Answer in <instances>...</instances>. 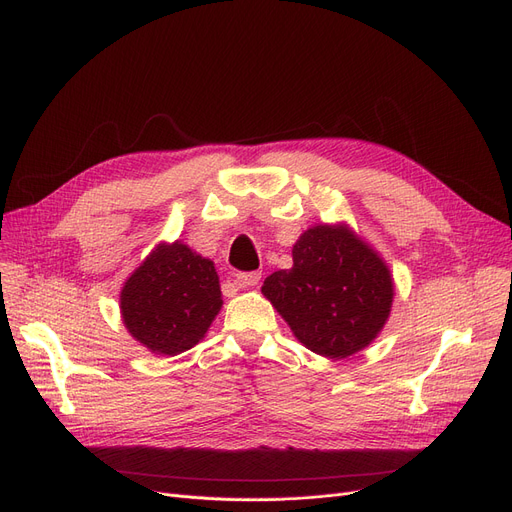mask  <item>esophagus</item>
Masks as SVG:
<instances>
[{
    "label": "esophagus",
    "instance_id": "34e87169",
    "mask_svg": "<svg viewBox=\"0 0 512 512\" xmlns=\"http://www.w3.org/2000/svg\"><path fill=\"white\" fill-rule=\"evenodd\" d=\"M259 280H261L259 272H240V274H236L234 284L238 288H249V286H257Z\"/></svg>",
    "mask_w": 512,
    "mask_h": 512
}]
</instances>
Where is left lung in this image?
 Wrapping results in <instances>:
<instances>
[{
    "label": "left lung",
    "instance_id": "obj_1",
    "mask_svg": "<svg viewBox=\"0 0 512 512\" xmlns=\"http://www.w3.org/2000/svg\"><path fill=\"white\" fill-rule=\"evenodd\" d=\"M263 294L313 353L351 357L384 328L394 286L388 267L351 230L315 226L292 249L290 270L274 272Z\"/></svg>",
    "mask_w": 512,
    "mask_h": 512
}]
</instances>
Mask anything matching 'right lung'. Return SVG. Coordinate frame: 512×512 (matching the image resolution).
Segmentation results:
<instances>
[{
  "label": "right lung",
  "mask_w": 512,
  "mask_h": 512,
  "mask_svg": "<svg viewBox=\"0 0 512 512\" xmlns=\"http://www.w3.org/2000/svg\"><path fill=\"white\" fill-rule=\"evenodd\" d=\"M128 332L151 353L193 348L222 307L220 280L209 259L186 245L157 247L122 290Z\"/></svg>",
  "instance_id": "obj_1"
}]
</instances>
